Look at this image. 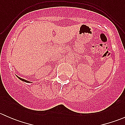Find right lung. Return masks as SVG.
Masks as SVG:
<instances>
[{
	"mask_svg": "<svg viewBox=\"0 0 125 125\" xmlns=\"http://www.w3.org/2000/svg\"><path fill=\"white\" fill-rule=\"evenodd\" d=\"M18 77L19 79H20V80H22V81L25 82H27V83H30V82H29V81H27V80H25V79H22V78H20V77Z\"/></svg>",
	"mask_w": 125,
	"mask_h": 125,
	"instance_id": "right-lung-1",
	"label": "right lung"
}]
</instances>
